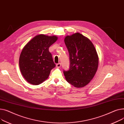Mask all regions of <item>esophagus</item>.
Instances as JSON below:
<instances>
[{"instance_id": "esophagus-1", "label": "esophagus", "mask_w": 124, "mask_h": 124, "mask_svg": "<svg viewBox=\"0 0 124 124\" xmlns=\"http://www.w3.org/2000/svg\"><path fill=\"white\" fill-rule=\"evenodd\" d=\"M56 68H61V63H57V64H56Z\"/></svg>"}]
</instances>
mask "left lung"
<instances>
[{
	"label": "left lung",
	"mask_w": 124,
	"mask_h": 124,
	"mask_svg": "<svg viewBox=\"0 0 124 124\" xmlns=\"http://www.w3.org/2000/svg\"><path fill=\"white\" fill-rule=\"evenodd\" d=\"M64 42L70 54V68L63 71L66 81L76 88L88 85L95 75L99 57L93 43L82 34L67 35Z\"/></svg>",
	"instance_id": "obj_1"
}]
</instances>
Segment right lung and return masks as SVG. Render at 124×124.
Listing matches in <instances>:
<instances>
[{"label": "right lung", "instance_id": "1", "mask_svg": "<svg viewBox=\"0 0 124 124\" xmlns=\"http://www.w3.org/2000/svg\"><path fill=\"white\" fill-rule=\"evenodd\" d=\"M56 36L40 34L29 41L22 50L19 60L21 73L33 85L45 81L55 67L49 47L57 40Z\"/></svg>", "mask_w": 124, "mask_h": 124}]
</instances>
